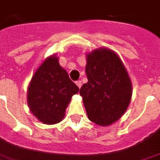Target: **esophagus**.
I'll use <instances>...</instances> for the list:
<instances>
[{"mask_svg": "<svg viewBox=\"0 0 160 160\" xmlns=\"http://www.w3.org/2000/svg\"><path fill=\"white\" fill-rule=\"evenodd\" d=\"M76 84H77V86L80 88L82 87V81H80V80H78V81L76 82Z\"/></svg>", "mask_w": 160, "mask_h": 160, "instance_id": "obj_1", "label": "esophagus"}]
</instances>
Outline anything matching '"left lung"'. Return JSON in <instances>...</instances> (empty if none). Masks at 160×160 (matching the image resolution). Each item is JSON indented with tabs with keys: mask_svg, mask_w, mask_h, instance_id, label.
I'll return each mask as SVG.
<instances>
[{
	"mask_svg": "<svg viewBox=\"0 0 160 160\" xmlns=\"http://www.w3.org/2000/svg\"><path fill=\"white\" fill-rule=\"evenodd\" d=\"M88 82L80 95L90 121L110 126L118 121L130 104L132 87L126 67L117 54L101 48L87 55Z\"/></svg>",
	"mask_w": 160,
	"mask_h": 160,
	"instance_id": "1",
	"label": "left lung"
}]
</instances>
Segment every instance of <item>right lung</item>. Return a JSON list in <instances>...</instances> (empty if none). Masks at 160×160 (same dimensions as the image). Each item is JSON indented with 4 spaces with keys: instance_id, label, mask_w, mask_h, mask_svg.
<instances>
[{
    "instance_id": "right-lung-1",
    "label": "right lung",
    "mask_w": 160,
    "mask_h": 160,
    "mask_svg": "<svg viewBox=\"0 0 160 160\" xmlns=\"http://www.w3.org/2000/svg\"><path fill=\"white\" fill-rule=\"evenodd\" d=\"M78 87L59 64L56 56L46 58L36 70L28 88V104L31 112L44 124L63 120L67 105Z\"/></svg>"
}]
</instances>
